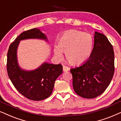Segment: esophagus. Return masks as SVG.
Here are the masks:
<instances>
[{"label":"esophagus","mask_w":121,"mask_h":121,"mask_svg":"<svg viewBox=\"0 0 121 121\" xmlns=\"http://www.w3.org/2000/svg\"><path fill=\"white\" fill-rule=\"evenodd\" d=\"M69 70V67L68 66H66L65 65H63V71H67Z\"/></svg>","instance_id":"obj_1"}]
</instances>
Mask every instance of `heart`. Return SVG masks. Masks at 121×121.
Wrapping results in <instances>:
<instances>
[{
  "mask_svg": "<svg viewBox=\"0 0 121 121\" xmlns=\"http://www.w3.org/2000/svg\"><path fill=\"white\" fill-rule=\"evenodd\" d=\"M93 48V38L88 33L70 30L61 36L58 46L54 49L55 54L59 59L66 53L67 61L72 65H80L91 55Z\"/></svg>",
  "mask_w": 121,
  "mask_h": 121,
  "instance_id": "1",
  "label": "heart"
}]
</instances>
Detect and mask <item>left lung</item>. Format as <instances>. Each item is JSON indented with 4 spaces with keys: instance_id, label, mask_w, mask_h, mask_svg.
Segmentation results:
<instances>
[{
    "instance_id": "obj_1",
    "label": "left lung",
    "mask_w": 121,
    "mask_h": 121,
    "mask_svg": "<svg viewBox=\"0 0 121 121\" xmlns=\"http://www.w3.org/2000/svg\"><path fill=\"white\" fill-rule=\"evenodd\" d=\"M94 46L89 59L70 69L73 90L78 95L93 99L109 86L115 72L113 48L105 35L95 32Z\"/></svg>"
}]
</instances>
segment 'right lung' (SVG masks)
Returning <instances> with one entry per match:
<instances>
[{"label":"right lung","instance_id":"add662e5","mask_svg":"<svg viewBox=\"0 0 121 121\" xmlns=\"http://www.w3.org/2000/svg\"><path fill=\"white\" fill-rule=\"evenodd\" d=\"M27 39L47 40L45 35L37 28L20 34L10 44L8 50L6 63L8 75L16 89L22 95L31 100L41 101L51 95L55 81L62 72V66L45 62L33 71H26L21 69L17 61V48L20 40Z\"/></svg>","mask_w":121,"mask_h":121}]
</instances>
